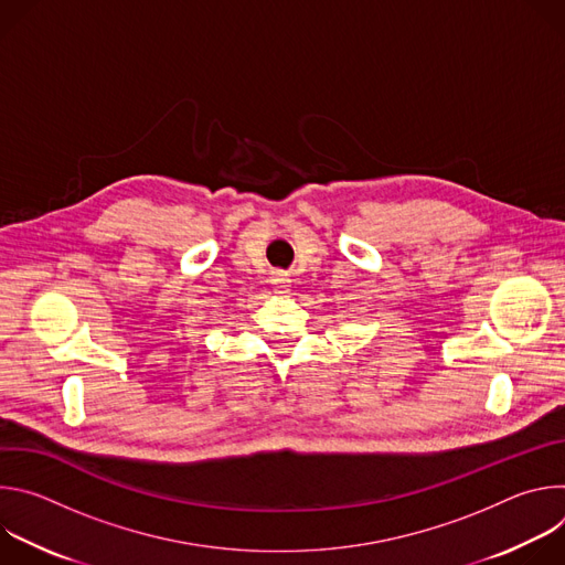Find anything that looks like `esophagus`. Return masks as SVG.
Instances as JSON below:
<instances>
[{
	"instance_id": "obj_1",
	"label": "esophagus",
	"mask_w": 565,
	"mask_h": 565,
	"mask_svg": "<svg viewBox=\"0 0 565 565\" xmlns=\"http://www.w3.org/2000/svg\"><path fill=\"white\" fill-rule=\"evenodd\" d=\"M273 288L277 295H288L290 292V279L286 277V273H275L273 275Z\"/></svg>"
}]
</instances>
